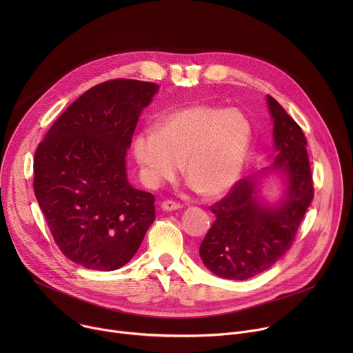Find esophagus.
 I'll list each match as a JSON object with an SVG mask.
<instances>
[{"label": "esophagus", "instance_id": "obj_1", "mask_svg": "<svg viewBox=\"0 0 353 353\" xmlns=\"http://www.w3.org/2000/svg\"><path fill=\"white\" fill-rule=\"evenodd\" d=\"M162 208L165 211H174V210L181 208V205L179 203H176V201H173V199H166V201H163V203H162Z\"/></svg>", "mask_w": 353, "mask_h": 353}]
</instances>
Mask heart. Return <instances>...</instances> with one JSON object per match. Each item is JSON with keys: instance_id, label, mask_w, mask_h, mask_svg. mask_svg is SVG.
I'll return each instance as SVG.
<instances>
[{"instance_id": "b5f03b06", "label": "heart", "mask_w": 353, "mask_h": 353, "mask_svg": "<svg viewBox=\"0 0 353 353\" xmlns=\"http://www.w3.org/2000/svg\"><path fill=\"white\" fill-rule=\"evenodd\" d=\"M253 135L248 117L237 109L192 105L165 114L157 131H141L132 152L152 187L173 180L180 163L191 184L219 195L239 179Z\"/></svg>"}]
</instances>
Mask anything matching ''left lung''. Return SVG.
<instances>
[{"label":"left lung","mask_w":353,"mask_h":353,"mask_svg":"<svg viewBox=\"0 0 353 353\" xmlns=\"http://www.w3.org/2000/svg\"><path fill=\"white\" fill-rule=\"evenodd\" d=\"M267 100L278 150L272 168L286 172V199L276 208L259 204L256 181L243 177L210 207L215 222L199 245V256L210 271L226 279L253 278L281 260L314 196L303 130L272 96Z\"/></svg>","instance_id":"obj_1"}]
</instances>
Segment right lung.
Wrapping results in <instances>:
<instances>
[{"mask_svg": "<svg viewBox=\"0 0 353 353\" xmlns=\"http://www.w3.org/2000/svg\"><path fill=\"white\" fill-rule=\"evenodd\" d=\"M158 88L137 79L94 85L37 145L39 207L61 253L88 270L125 265L155 221L154 194L127 181L125 152Z\"/></svg>", "mask_w": 353, "mask_h": 353, "instance_id": "right-lung-1", "label": "right lung"}]
</instances>
